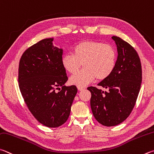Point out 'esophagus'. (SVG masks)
Segmentation results:
<instances>
[{"instance_id":"esophagus-1","label":"esophagus","mask_w":154,"mask_h":154,"mask_svg":"<svg viewBox=\"0 0 154 154\" xmlns=\"http://www.w3.org/2000/svg\"><path fill=\"white\" fill-rule=\"evenodd\" d=\"M77 89H78V90H79V91H82V90H84V89H85L84 87H79V86H78L77 87Z\"/></svg>"}]
</instances>
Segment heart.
<instances>
[{
    "mask_svg": "<svg viewBox=\"0 0 154 154\" xmlns=\"http://www.w3.org/2000/svg\"><path fill=\"white\" fill-rule=\"evenodd\" d=\"M61 63L69 73L75 74L82 64L84 69L70 78L72 85L83 87L97 78L103 80L113 72L116 63V51L110 44L100 42L85 41L77 44L72 54L63 56Z\"/></svg>",
    "mask_w": 154,
    "mask_h": 154,
    "instance_id": "b5f03b06",
    "label": "heart"
}]
</instances>
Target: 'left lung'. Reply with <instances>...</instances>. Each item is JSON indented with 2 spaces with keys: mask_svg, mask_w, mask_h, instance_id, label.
<instances>
[{
  "mask_svg": "<svg viewBox=\"0 0 154 154\" xmlns=\"http://www.w3.org/2000/svg\"><path fill=\"white\" fill-rule=\"evenodd\" d=\"M112 38L118 51L115 68L110 76L98 83L108 91L88 88L91 94L90 105L94 116L106 127L119 125L130 115L142 81L141 64L136 50L121 38Z\"/></svg>",
  "mask_w": 154,
  "mask_h": 154,
  "instance_id": "obj_1",
  "label": "left lung"
}]
</instances>
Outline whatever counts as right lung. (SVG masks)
<instances>
[{
  "instance_id": "right-lung-1",
  "label": "right lung",
  "mask_w": 154,
  "mask_h": 154,
  "mask_svg": "<svg viewBox=\"0 0 154 154\" xmlns=\"http://www.w3.org/2000/svg\"><path fill=\"white\" fill-rule=\"evenodd\" d=\"M52 41L53 38L44 39L23 52L18 81L33 116L46 127L55 128L67 121L77 89L75 85H65L68 77L61 63L63 49L53 46Z\"/></svg>"
}]
</instances>
